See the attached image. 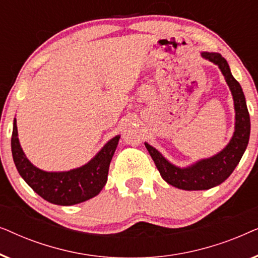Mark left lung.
<instances>
[{"label":"left lung","mask_w":258,"mask_h":258,"mask_svg":"<svg viewBox=\"0 0 258 258\" xmlns=\"http://www.w3.org/2000/svg\"><path fill=\"white\" fill-rule=\"evenodd\" d=\"M202 56L220 67L234 97L236 125L230 143L216 156L202 160L184 169L169 163L155 148L144 143L162 178L169 184L184 190H207L224 182L241 161L250 136V116L246 108L244 94L239 83L231 75L228 62L217 52H202Z\"/></svg>","instance_id":"obj_1"}]
</instances>
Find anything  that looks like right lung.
Masks as SVG:
<instances>
[{
    "instance_id": "obj_1",
    "label": "right lung",
    "mask_w": 258,
    "mask_h": 258,
    "mask_svg": "<svg viewBox=\"0 0 258 258\" xmlns=\"http://www.w3.org/2000/svg\"><path fill=\"white\" fill-rule=\"evenodd\" d=\"M119 136L105 144L103 149L83 167L66 172H47L34 167L21 149L14 119L12 153L14 163L28 185L42 199L57 206H73L93 199L103 189L108 179L109 165Z\"/></svg>"
}]
</instances>
